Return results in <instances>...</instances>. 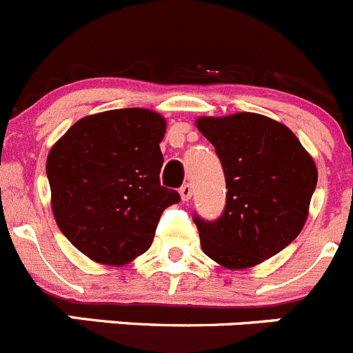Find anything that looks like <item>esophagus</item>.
Listing matches in <instances>:
<instances>
[{
    "label": "esophagus",
    "mask_w": 353,
    "mask_h": 353,
    "mask_svg": "<svg viewBox=\"0 0 353 353\" xmlns=\"http://www.w3.org/2000/svg\"><path fill=\"white\" fill-rule=\"evenodd\" d=\"M180 196H182L183 201H189L190 197H192V185H190V183H183V185L180 187Z\"/></svg>",
    "instance_id": "esophagus-1"
}]
</instances>
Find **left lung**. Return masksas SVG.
<instances>
[{"mask_svg":"<svg viewBox=\"0 0 353 353\" xmlns=\"http://www.w3.org/2000/svg\"><path fill=\"white\" fill-rule=\"evenodd\" d=\"M227 183L221 216H194L201 248L227 268H250L283 251L303 229L317 168L283 123L254 112L199 117Z\"/></svg>","mask_w":353,"mask_h":353,"instance_id":"left-lung-1","label":"left lung"}]
</instances>
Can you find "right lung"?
I'll return each mask as SVG.
<instances>
[{
  "mask_svg": "<svg viewBox=\"0 0 353 353\" xmlns=\"http://www.w3.org/2000/svg\"><path fill=\"white\" fill-rule=\"evenodd\" d=\"M163 116L116 109L74 123L46 159L59 229L97 263L121 267L145 253L161 214L180 201L161 185Z\"/></svg>",
  "mask_w": 353,
  "mask_h": 353,
  "instance_id": "right-lung-1",
  "label": "right lung"
}]
</instances>
